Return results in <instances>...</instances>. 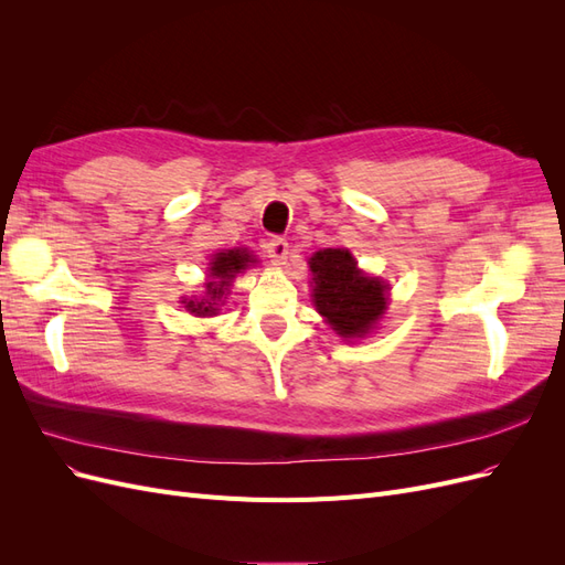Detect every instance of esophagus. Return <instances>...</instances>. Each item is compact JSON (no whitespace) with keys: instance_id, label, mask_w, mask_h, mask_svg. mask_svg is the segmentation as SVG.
<instances>
[{"instance_id":"esophagus-1","label":"esophagus","mask_w":565,"mask_h":565,"mask_svg":"<svg viewBox=\"0 0 565 565\" xmlns=\"http://www.w3.org/2000/svg\"><path fill=\"white\" fill-rule=\"evenodd\" d=\"M266 252H268V256L273 259V264L285 266L287 254H289V243L282 241V237H270L268 245H266Z\"/></svg>"}]
</instances>
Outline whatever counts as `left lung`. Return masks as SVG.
I'll return each instance as SVG.
<instances>
[{
  "instance_id": "8db88e82",
  "label": "left lung",
  "mask_w": 565,
  "mask_h": 565,
  "mask_svg": "<svg viewBox=\"0 0 565 565\" xmlns=\"http://www.w3.org/2000/svg\"><path fill=\"white\" fill-rule=\"evenodd\" d=\"M313 301L332 330L344 337H363L386 311V285L355 268L349 249H320L311 256Z\"/></svg>"
}]
</instances>
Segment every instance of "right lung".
Segmentation results:
<instances>
[{
  "mask_svg": "<svg viewBox=\"0 0 565 565\" xmlns=\"http://www.w3.org/2000/svg\"><path fill=\"white\" fill-rule=\"evenodd\" d=\"M249 264H254L252 256L245 249H228V252H218L214 256V262L210 264V282H207V297L200 301H183L185 309L195 313V316H214L216 301L224 297L228 289V282L235 278V273L245 270Z\"/></svg>",
  "mask_w": 565,
  "mask_h": 565,
  "instance_id": "obj_1",
  "label": "right lung"
}]
</instances>
